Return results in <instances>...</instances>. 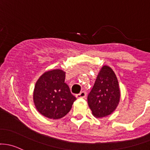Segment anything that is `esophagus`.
I'll return each instance as SVG.
<instances>
[{
    "mask_svg": "<svg viewBox=\"0 0 150 150\" xmlns=\"http://www.w3.org/2000/svg\"><path fill=\"white\" fill-rule=\"evenodd\" d=\"M85 96H86V93H85V91L80 92V93L78 94V95H76L77 98H85Z\"/></svg>",
    "mask_w": 150,
    "mask_h": 150,
    "instance_id": "34e87169",
    "label": "esophagus"
}]
</instances>
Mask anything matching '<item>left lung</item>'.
<instances>
[{
  "label": "left lung",
  "instance_id": "left-lung-1",
  "mask_svg": "<svg viewBox=\"0 0 150 150\" xmlns=\"http://www.w3.org/2000/svg\"><path fill=\"white\" fill-rule=\"evenodd\" d=\"M120 90L116 75L108 65L102 67L93 89L88 96V103L96 118L111 115L118 106Z\"/></svg>",
  "mask_w": 150,
  "mask_h": 150
}]
</instances>
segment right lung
I'll list each match as a JSON object with an SVG mask.
<instances>
[{"label":"right lung","instance_id":"1","mask_svg":"<svg viewBox=\"0 0 150 150\" xmlns=\"http://www.w3.org/2000/svg\"><path fill=\"white\" fill-rule=\"evenodd\" d=\"M65 72L60 69L44 72L34 88V105L39 113L49 119L63 117L70 112L76 98L65 83Z\"/></svg>","mask_w":150,"mask_h":150}]
</instances>
